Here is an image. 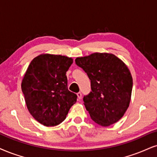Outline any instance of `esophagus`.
I'll list each match as a JSON object with an SVG mask.
<instances>
[{"label":"esophagus","instance_id":"34e87169","mask_svg":"<svg viewBox=\"0 0 157 157\" xmlns=\"http://www.w3.org/2000/svg\"><path fill=\"white\" fill-rule=\"evenodd\" d=\"M77 96H78V100H81L82 98V94L81 93V92H78V93H77Z\"/></svg>","mask_w":157,"mask_h":157}]
</instances>
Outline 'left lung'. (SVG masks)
<instances>
[{"mask_svg": "<svg viewBox=\"0 0 157 157\" xmlns=\"http://www.w3.org/2000/svg\"><path fill=\"white\" fill-rule=\"evenodd\" d=\"M75 63L86 73L92 92L84 105L94 122L108 127L121 119L129 105L132 77L126 64L110 53L77 57Z\"/></svg>", "mask_w": 157, "mask_h": 157, "instance_id": "obj_1", "label": "left lung"}]
</instances>
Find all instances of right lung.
Instances as JSON below:
<instances>
[{"mask_svg": "<svg viewBox=\"0 0 157 157\" xmlns=\"http://www.w3.org/2000/svg\"><path fill=\"white\" fill-rule=\"evenodd\" d=\"M71 57L42 54L30 63L22 81V91L30 113L46 127L58 125L66 118L77 95L67 89L66 72Z\"/></svg>", "mask_w": 157, "mask_h": 157, "instance_id": "right-lung-1", "label": "right lung"}]
</instances>
